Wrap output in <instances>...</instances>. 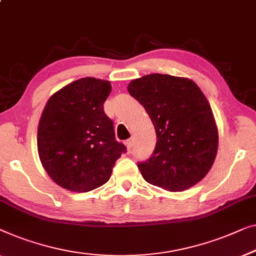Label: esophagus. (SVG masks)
Here are the masks:
<instances>
[{"label":"esophagus","mask_w":256,"mask_h":256,"mask_svg":"<svg viewBox=\"0 0 256 256\" xmlns=\"http://www.w3.org/2000/svg\"><path fill=\"white\" fill-rule=\"evenodd\" d=\"M132 144H134V140H132V138L126 140V146H127L128 151H130L132 149Z\"/></svg>","instance_id":"obj_1"}]
</instances>
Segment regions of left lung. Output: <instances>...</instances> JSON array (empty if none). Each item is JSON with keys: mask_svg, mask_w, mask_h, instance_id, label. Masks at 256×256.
Instances as JSON below:
<instances>
[{"mask_svg": "<svg viewBox=\"0 0 256 256\" xmlns=\"http://www.w3.org/2000/svg\"><path fill=\"white\" fill-rule=\"evenodd\" d=\"M149 114L157 143L138 168L146 182L168 192L186 190L210 171L218 150V128L208 99L186 77L150 74L128 84Z\"/></svg>", "mask_w": 256, "mask_h": 256, "instance_id": "1", "label": "left lung"}]
</instances>
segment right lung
Here are the masks:
<instances>
[{"mask_svg":"<svg viewBox=\"0 0 256 256\" xmlns=\"http://www.w3.org/2000/svg\"><path fill=\"white\" fill-rule=\"evenodd\" d=\"M108 80L84 77L48 99L38 126V154L50 179L75 192L102 186L126 151L104 112Z\"/></svg>","mask_w":256,"mask_h":256,"instance_id":"right-lung-1","label":"right lung"}]
</instances>
